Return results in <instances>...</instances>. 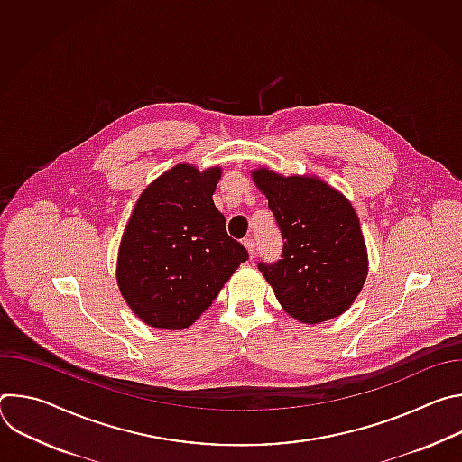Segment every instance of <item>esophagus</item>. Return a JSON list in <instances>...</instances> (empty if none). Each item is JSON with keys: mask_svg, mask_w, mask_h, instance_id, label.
I'll return each mask as SVG.
<instances>
[{"mask_svg": "<svg viewBox=\"0 0 462 462\" xmlns=\"http://www.w3.org/2000/svg\"><path fill=\"white\" fill-rule=\"evenodd\" d=\"M243 245L246 246L250 257H254V255H255V243H254V239H252V237H246V239H243Z\"/></svg>", "mask_w": 462, "mask_h": 462, "instance_id": "obj_1", "label": "esophagus"}]
</instances>
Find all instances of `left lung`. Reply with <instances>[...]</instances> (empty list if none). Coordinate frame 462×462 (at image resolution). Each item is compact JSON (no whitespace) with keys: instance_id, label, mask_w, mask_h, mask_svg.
Listing matches in <instances>:
<instances>
[{"instance_id":"8db88e82","label":"left lung","mask_w":462,"mask_h":462,"mask_svg":"<svg viewBox=\"0 0 462 462\" xmlns=\"http://www.w3.org/2000/svg\"><path fill=\"white\" fill-rule=\"evenodd\" d=\"M282 232V259L257 269L282 307L303 323L346 312L367 276V252L356 212L346 197L316 177L254 173Z\"/></svg>"}]
</instances>
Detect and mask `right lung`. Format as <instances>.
Segmentation results:
<instances>
[{"label":"right lung","instance_id":"right-lung-1","mask_svg":"<svg viewBox=\"0 0 462 462\" xmlns=\"http://www.w3.org/2000/svg\"><path fill=\"white\" fill-rule=\"evenodd\" d=\"M219 177L221 168L201 173L179 164L143 191L131 214L116 280L131 310L152 327H189L248 259L214 205Z\"/></svg>","mask_w":462,"mask_h":462}]
</instances>
